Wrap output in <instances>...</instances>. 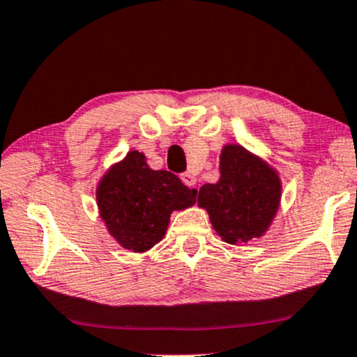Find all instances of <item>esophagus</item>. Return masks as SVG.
Here are the masks:
<instances>
[{"instance_id": "esophagus-1", "label": "esophagus", "mask_w": 357, "mask_h": 357, "mask_svg": "<svg viewBox=\"0 0 357 357\" xmlns=\"http://www.w3.org/2000/svg\"><path fill=\"white\" fill-rule=\"evenodd\" d=\"M181 181L186 184V186H190V188H197L196 184H197V181H196V178L195 176H192L191 173H183L181 174Z\"/></svg>"}]
</instances>
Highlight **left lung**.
<instances>
[{
  "instance_id": "left-lung-1",
  "label": "left lung",
  "mask_w": 357,
  "mask_h": 357,
  "mask_svg": "<svg viewBox=\"0 0 357 357\" xmlns=\"http://www.w3.org/2000/svg\"><path fill=\"white\" fill-rule=\"evenodd\" d=\"M220 169V181L201 188L197 204L206 208L226 243L241 244L263 236L281 197L276 171L238 144L225 146Z\"/></svg>"
}]
</instances>
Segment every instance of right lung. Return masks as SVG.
<instances>
[{
    "instance_id": "add662e5",
    "label": "right lung",
    "mask_w": 357,
    "mask_h": 357,
    "mask_svg": "<svg viewBox=\"0 0 357 357\" xmlns=\"http://www.w3.org/2000/svg\"><path fill=\"white\" fill-rule=\"evenodd\" d=\"M196 190L169 171H153L143 153L131 151L98 186L102 221L123 248L144 252L165 236L174 209L196 203Z\"/></svg>"
}]
</instances>
